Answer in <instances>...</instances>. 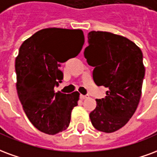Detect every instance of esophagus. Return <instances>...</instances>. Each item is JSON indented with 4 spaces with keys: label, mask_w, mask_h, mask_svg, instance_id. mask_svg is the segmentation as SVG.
Returning a JSON list of instances; mask_svg holds the SVG:
<instances>
[{
    "label": "esophagus",
    "mask_w": 157,
    "mask_h": 157,
    "mask_svg": "<svg viewBox=\"0 0 157 157\" xmlns=\"http://www.w3.org/2000/svg\"><path fill=\"white\" fill-rule=\"evenodd\" d=\"M87 98H89V95H83V94H81V95H80V99H87Z\"/></svg>",
    "instance_id": "1"
}]
</instances>
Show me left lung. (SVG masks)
<instances>
[{"instance_id":"1","label":"left lung","mask_w":157,"mask_h":157,"mask_svg":"<svg viewBox=\"0 0 157 157\" xmlns=\"http://www.w3.org/2000/svg\"><path fill=\"white\" fill-rule=\"evenodd\" d=\"M88 38L83 53L94 67V81L108 89L105 98L96 99L90 121L96 130L112 133L130 121L139 105L146 71L142 52L132 41L108 32L92 31Z\"/></svg>"}]
</instances>
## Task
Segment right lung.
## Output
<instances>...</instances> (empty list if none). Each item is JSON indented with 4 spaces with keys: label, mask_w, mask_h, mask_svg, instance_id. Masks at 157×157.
I'll list each match as a JSON object with an SVG mask.
<instances>
[{
    "label": "right lung",
    "mask_w": 157,
    "mask_h": 157,
    "mask_svg": "<svg viewBox=\"0 0 157 157\" xmlns=\"http://www.w3.org/2000/svg\"><path fill=\"white\" fill-rule=\"evenodd\" d=\"M84 43L83 31L50 27L34 33L16 58L17 90L25 114L41 132L56 135L67 129L79 93H56L63 79L60 63L76 57Z\"/></svg>",
    "instance_id": "1"
}]
</instances>
